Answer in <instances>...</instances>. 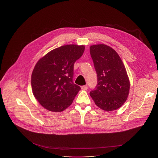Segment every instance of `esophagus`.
Wrapping results in <instances>:
<instances>
[{
    "label": "esophagus",
    "mask_w": 158,
    "mask_h": 158,
    "mask_svg": "<svg viewBox=\"0 0 158 158\" xmlns=\"http://www.w3.org/2000/svg\"><path fill=\"white\" fill-rule=\"evenodd\" d=\"M81 89L82 90H84V91H86V90L87 89V85H82V86H81Z\"/></svg>",
    "instance_id": "obj_1"
}]
</instances>
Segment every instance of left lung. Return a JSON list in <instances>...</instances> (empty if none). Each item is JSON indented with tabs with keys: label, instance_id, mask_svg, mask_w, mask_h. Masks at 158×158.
<instances>
[{
	"label": "left lung",
	"instance_id": "left-lung-1",
	"mask_svg": "<svg viewBox=\"0 0 158 158\" xmlns=\"http://www.w3.org/2000/svg\"><path fill=\"white\" fill-rule=\"evenodd\" d=\"M90 54L98 77L97 85L90 96L102 110H116L126 102L129 92L125 66L118 54L105 44L91 46Z\"/></svg>",
	"mask_w": 158,
	"mask_h": 158
}]
</instances>
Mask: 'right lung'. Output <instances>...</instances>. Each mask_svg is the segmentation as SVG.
<instances>
[{
  "label": "right lung",
  "mask_w": 158,
  "mask_h": 158,
  "mask_svg": "<svg viewBox=\"0 0 158 158\" xmlns=\"http://www.w3.org/2000/svg\"><path fill=\"white\" fill-rule=\"evenodd\" d=\"M84 46L70 44L56 48L35 64L31 76L32 93L45 109L61 112L68 107L80 91L73 82L74 64Z\"/></svg>",
  "instance_id": "1"
}]
</instances>
